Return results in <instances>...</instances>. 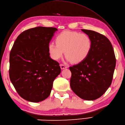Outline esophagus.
<instances>
[{
    "label": "esophagus",
    "instance_id": "34e87169",
    "mask_svg": "<svg viewBox=\"0 0 125 125\" xmlns=\"http://www.w3.org/2000/svg\"><path fill=\"white\" fill-rule=\"evenodd\" d=\"M60 67L61 69H64L65 68H67L68 67L67 65H65L64 64H60Z\"/></svg>",
    "mask_w": 125,
    "mask_h": 125
}]
</instances>
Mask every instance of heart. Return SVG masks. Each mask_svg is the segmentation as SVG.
Here are the masks:
<instances>
[{
	"label": "heart",
	"instance_id": "1",
	"mask_svg": "<svg viewBox=\"0 0 125 125\" xmlns=\"http://www.w3.org/2000/svg\"><path fill=\"white\" fill-rule=\"evenodd\" d=\"M56 43L48 46L49 55L53 60H57L65 53L67 59L74 63H80L88 56L92 48L90 37L86 34L65 31L56 39Z\"/></svg>",
	"mask_w": 125,
	"mask_h": 125
}]
</instances>
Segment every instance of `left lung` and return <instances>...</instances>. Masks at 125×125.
I'll return each instance as SVG.
<instances>
[{
  "label": "left lung",
  "mask_w": 125,
  "mask_h": 125,
  "mask_svg": "<svg viewBox=\"0 0 125 125\" xmlns=\"http://www.w3.org/2000/svg\"><path fill=\"white\" fill-rule=\"evenodd\" d=\"M82 31L91 39L92 48L85 60L69 67L70 86L82 99L94 100L103 95L111 85L116 60L112 45L106 37L93 31Z\"/></svg>",
  "instance_id": "obj_1"
}]
</instances>
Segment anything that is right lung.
<instances>
[{
    "label": "right lung",
    "instance_id": "add662e5",
    "mask_svg": "<svg viewBox=\"0 0 125 125\" xmlns=\"http://www.w3.org/2000/svg\"><path fill=\"white\" fill-rule=\"evenodd\" d=\"M57 29L37 27L21 33L10 54V78L21 97L38 103L49 97L54 79L61 73L52 59L48 46Z\"/></svg>",
    "mask_w": 125,
    "mask_h": 125
}]
</instances>
